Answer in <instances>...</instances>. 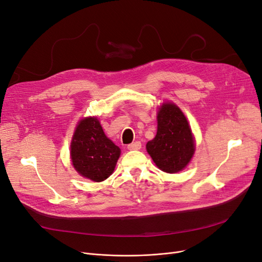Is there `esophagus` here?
<instances>
[{
    "instance_id": "esophagus-1",
    "label": "esophagus",
    "mask_w": 262,
    "mask_h": 262,
    "mask_svg": "<svg viewBox=\"0 0 262 262\" xmlns=\"http://www.w3.org/2000/svg\"><path fill=\"white\" fill-rule=\"evenodd\" d=\"M127 148L130 149V150H133V149H140L141 148V142L140 141H135V142L128 144Z\"/></svg>"
}]
</instances>
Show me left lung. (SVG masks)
Listing matches in <instances>:
<instances>
[{"label": "left lung", "mask_w": 262, "mask_h": 262, "mask_svg": "<svg viewBox=\"0 0 262 262\" xmlns=\"http://www.w3.org/2000/svg\"><path fill=\"white\" fill-rule=\"evenodd\" d=\"M157 134L146 143L147 153L163 172L182 171L194 154V140L182 110L172 103L159 108Z\"/></svg>", "instance_id": "8db88e82"}]
</instances>
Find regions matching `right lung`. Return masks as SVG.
<instances>
[{
	"label": "right lung",
	"mask_w": 262,
	"mask_h": 262,
	"mask_svg": "<svg viewBox=\"0 0 262 262\" xmlns=\"http://www.w3.org/2000/svg\"><path fill=\"white\" fill-rule=\"evenodd\" d=\"M120 148L109 140L96 118L81 120L71 143V159L75 170L88 180L103 182L113 174Z\"/></svg>",
	"instance_id": "1"
}]
</instances>
